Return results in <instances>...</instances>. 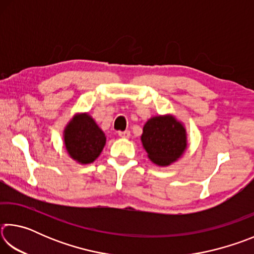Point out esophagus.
Listing matches in <instances>:
<instances>
[{
  "mask_svg": "<svg viewBox=\"0 0 254 254\" xmlns=\"http://www.w3.org/2000/svg\"><path fill=\"white\" fill-rule=\"evenodd\" d=\"M119 135L121 136V137H124V139H128V137H130V131H127V130L120 131L119 132Z\"/></svg>",
  "mask_w": 254,
  "mask_h": 254,
  "instance_id": "esophagus-1",
  "label": "esophagus"
}]
</instances>
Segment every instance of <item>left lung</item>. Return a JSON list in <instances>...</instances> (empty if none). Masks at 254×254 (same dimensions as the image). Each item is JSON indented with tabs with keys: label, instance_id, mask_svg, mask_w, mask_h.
Listing matches in <instances>:
<instances>
[{
	"label": "left lung",
	"instance_id": "left-lung-1",
	"mask_svg": "<svg viewBox=\"0 0 254 254\" xmlns=\"http://www.w3.org/2000/svg\"><path fill=\"white\" fill-rule=\"evenodd\" d=\"M150 160L168 166L178 159L187 147L186 130L173 117H157L145 123L141 136Z\"/></svg>",
	"mask_w": 254,
	"mask_h": 254
}]
</instances>
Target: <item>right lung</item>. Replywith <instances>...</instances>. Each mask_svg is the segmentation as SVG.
Segmentation results:
<instances>
[{
  "label": "right lung",
  "instance_id": "right-lung-1",
  "mask_svg": "<svg viewBox=\"0 0 254 254\" xmlns=\"http://www.w3.org/2000/svg\"><path fill=\"white\" fill-rule=\"evenodd\" d=\"M104 132L88 114L77 115L65 130L68 153L80 163H91L100 156L105 145Z\"/></svg>",
  "mask_w": 254,
  "mask_h": 254
}]
</instances>
